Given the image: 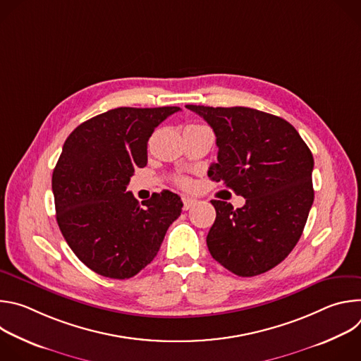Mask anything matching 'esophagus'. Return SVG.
<instances>
[{"instance_id":"1","label":"esophagus","mask_w":361,"mask_h":361,"mask_svg":"<svg viewBox=\"0 0 361 361\" xmlns=\"http://www.w3.org/2000/svg\"><path fill=\"white\" fill-rule=\"evenodd\" d=\"M197 202V200H194V198H191V197H183V209L184 210H188V209H191L192 205Z\"/></svg>"}]
</instances>
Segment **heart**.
Listing matches in <instances>:
<instances>
[{
	"instance_id": "1",
	"label": "heart",
	"mask_w": 361,
	"mask_h": 361,
	"mask_svg": "<svg viewBox=\"0 0 361 361\" xmlns=\"http://www.w3.org/2000/svg\"><path fill=\"white\" fill-rule=\"evenodd\" d=\"M177 183L181 185V187H188L190 185V180L185 178V177H180L177 178Z\"/></svg>"
}]
</instances>
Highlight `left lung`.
<instances>
[{
    "label": "left lung",
    "mask_w": 361,
    "mask_h": 361,
    "mask_svg": "<svg viewBox=\"0 0 361 361\" xmlns=\"http://www.w3.org/2000/svg\"><path fill=\"white\" fill-rule=\"evenodd\" d=\"M210 124L217 163L209 177L245 198L241 209L212 200L213 259L240 277L280 264L300 240L314 201L313 154L286 120L247 107L185 106Z\"/></svg>",
    "instance_id": "obj_1"
}]
</instances>
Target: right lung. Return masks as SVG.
<instances>
[{
	"mask_svg": "<svg viewBox=\"0 0 361 361\" xmlns=\"http://www.w3.org/2000/svg\"><path fill=\"white\" fill-rule=\"evenodd\" d=\"M180 107H120L80 124L53 173L59 227L78 259L109 279L134 277L157 255L181 198L164 190L135 200L126 188L147 166L154 128Z\"/></svg>",
	"mask_w": 361,
	"mask_h": 361,
	"instance_id": "obj_1",
	"label": "right lung"
}]
</instances>
